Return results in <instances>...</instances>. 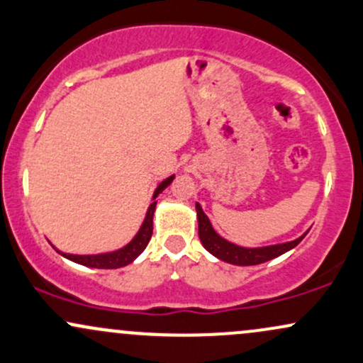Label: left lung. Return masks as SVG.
<instances>
[{"label": "left lung", "mask_w": 363, "mask_h": 363, "mask_svg": "<svg viewBox=\"0 0 363 363\" xmlns=\"http://www.w3.org/2000/svg\"><path fill=\"white\" fill-rule=\"evenodd\" d=\"M196 215H198V235L203 247L210 254H213L215 257H218L220 261L235 266H254L274 259V257L281 256V254L297 247L303 237L307 235V232H309L307 230L306 234L297 237L295 240H289V242L262 245V247H242V245H237L216 234L213 225H211L210 218L205 215V211H203L199 203H196Z\"/></svg>", "instance_id": "1"}]
</instances>
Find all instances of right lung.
Listing matches in <instances>:
<instances>
[{
    "label": "right lung",
    "instance_id": "1",
    "mask_svg": "<svg viewBox=\"0 0 363 363\" xmlns=\"http://www.w3.org/2000/svg\"><path fill=\"white\" fill-rule=\"evenodd\" d=\"M174 177L176 176L164 179V181L155 187V191H153V196H152V205L148 206L147 215H145V220L143 223H141L140 230L136 232V235L121 249H116V251H111V252H102V254H68V252H61L60 249H56L54 245L52 247L56 249L62 257H66V259L78 262V264L82 266H89V268L116 269V268H123V266H128L129 262L135 261L148 245L150 237H152V232H153V213H155L157 196L174 181Z\"/></svg>",
    "mask_w": 363,
    "mask_h": 363
}]
</instances>
